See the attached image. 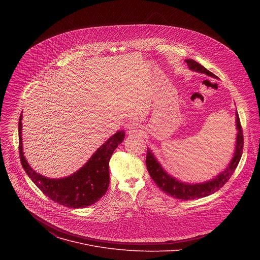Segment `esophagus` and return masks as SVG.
Instances as JSON below:
<instances>
[{
	"label": "esophagus",
	"instance_id": "34e87169",
	"mask_svg": "<svg viewBox=\"0 0 260 260\" xmlns=\"http://www.w3.org/2000/svg\"><path fill=\"white\" fill-rule=\"evenodd\" d=\"M126 129L129 134H132V133H136V132L140 131L141 126L136 121H130L129 123L126 124Z\"/></svg>",
	"mask_w": 260,
	"mask_h": 260
}]
</instances>
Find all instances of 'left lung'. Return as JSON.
I'll use <instances>...</instances> for the list:
<instances>
[{"label":"left lung","mask_w":260,"mask_h":260,"mask_svg":"<svg viewBox=\"0 0 260 260\" xmlns=\"http://www.w3.org/2000/svg\"><path fill=\"white\" fill-rule=\"evenodd\" d=\"M188 68L191 71L202 73L213 78L216 76L204 68L202 65L197 63L192 59L185 60ZM235 125H236V141H235V148L232 155V158L228 164V166L221 171L218 175L214 178L202 182V183H188L178 180L177 178L173 177L172 175L168 174L166 170L162 167V165L158 162L157 158L155 157L152 150L147 148V156H146V166L148 169L149 174L151 178L157 186L164 191L166 194L181 200H193L197 198H202L213 194L217 190H219L231 177L234 170L236 169L239 160L242 155L243 149V134L240 125V120L237 111H235Z\"/></svg>","instance_id":"left-lung-1"}]
</instances>
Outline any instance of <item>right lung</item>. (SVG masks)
Wrapping results in <instances>:
<instances>
[{"mask_svg":"<svg viewBox=\"0 0 260 260\" xmlns=\"http://www.w3.org/2000/svg\"><path fill=\"white\" fill-rule=\"evenodd\" d=\"M23 113V112H22ZM19 118V150L21 163L38 188L53 201L70 208H84L97 202L107 191L110 182L109 161L114 150L125 138L123 130L116 132L103 143L78 170L63 178H48L37 173L23 152L22 118Z\"/></svg>","mask_w":260,"mask_h":260,"instance_id":"obj_1","label":"right lung"}]
</instances>
